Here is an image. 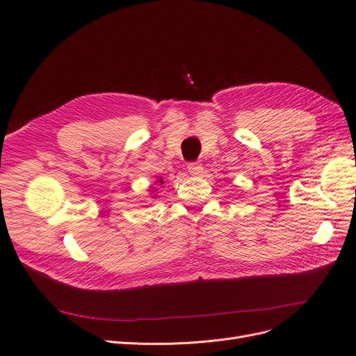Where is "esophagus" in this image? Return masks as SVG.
Segmentation results:
<instances>
[{"label": "esophagus", "mask_w": 356, "mask_h": 356, "mask_svg": "<svg viewBox=\"0 0 356 356\" xmlns=\"http://www.w3.org/2000/svg\"><path fill=\"white\" fill-rule=\"evenodd\" d=\"M187 169H188V172H190V175H193V177H197V175H200V174H202V170H203L202 165H200V163H197V161H193V163H188Z\"/></svg>", "instance_id": "34e87169"}]
</instances>
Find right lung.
<instances>
[{
    "instance_id": "right-lung-1",
    "label": "right lung",
    "mask_w": 356,
    "mask_h": 356,
    "mask_svg": "<svg viewBox=\"0 0 356 356\" xmlns=\"http://www.w3.org/2000/svg\"><path fill=\"white\" fill-rule=\"evenodd\" d=\"M156 182H157V184H163V178H157V179H156ZM156 191H157V188H156V187H152V188H149V195H152V197H156Z\"/></svg>"
}]
</instances>
